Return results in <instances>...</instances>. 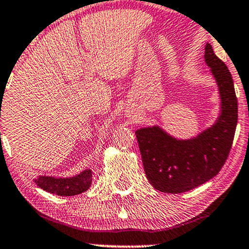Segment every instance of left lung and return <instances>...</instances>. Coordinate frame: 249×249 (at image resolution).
I'll use <instances>...</instances> for the list:
<instances>
[{
    "instance_id": "obj_1",
    "label": "left lung",
    "mask_w": 249,
    "mask_h": 249,
    "mask_svg": "<svg viewBox=\"0 0 249 249\" xmlns=\"http://www.w3.org/2000/svg\"><path fill=\"white\" fill-rule=\"evenodd\" d=\"M204 57L219 87L221 113L215 124L185 141L173 138L159 125L136 131L146 177L162 193H185L209 181L222 169L232 146L238 121L232 77L209 43Z\"/></svg>"
}]
</instances>
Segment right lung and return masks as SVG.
<instances>
[{
  "label": "right lung",
  "mask_w": 249,
  "mask_h": 249,
  "mask_svg": "<svg viewBox=\"0 0 249 249\" xmlns=\"http://www.w3.org/2000/svg\"><path fill=\"white\" fill-rule=\"evenodd\" d=\"M39 188L47 193L59 196H73L81 194L89 188L91 185V171L89 169L80 172L79 175L69 178H55V177L39 176L34 179Z\"/></svg>",
  "instance_id": "add662e5"
}]
</instances>
